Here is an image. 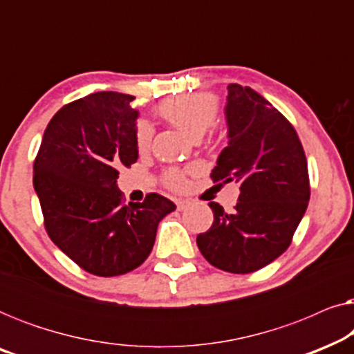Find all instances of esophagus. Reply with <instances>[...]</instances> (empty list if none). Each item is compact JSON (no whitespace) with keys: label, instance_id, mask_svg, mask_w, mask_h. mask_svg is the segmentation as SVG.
Here are the masks:
<instances>
[{"label":"esophagus","instance_id":"esophagus-1","mask_svg":"<svg viewBox=\"0 0 354 354\" xmlns=\"http://www.w3.org/2000/svg\"><path fill=\"white\" fill-rule=\"evenodd\" d=\"M188 206H190V201H187V200H178L177 201V209L178 211H185Z\"/></svg>","mask_w":354,"mask_h":354}]
</instances>
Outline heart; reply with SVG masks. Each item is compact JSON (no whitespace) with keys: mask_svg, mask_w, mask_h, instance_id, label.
Segmentation results:
<instances>
[{"mask_svg":"<svg viewBox=\"0 0 354 354\" xmlns=\"http://www.w3.org/2000/svg\"><path fill=\"white\" fill-rule=\"evenodd\" d=\"M158 114L190 138H201L217 119V103L207 95H178L162 101ZM153 138V127L147 120H138L135 125V147L140 153L148 151ZM166 185L172 190L185 188V174L178 169L166 172Z\"/></svg>","mask_w":354,"mask_h":354,"instance_id":"obj_1","label":"heart"}]
</instances>
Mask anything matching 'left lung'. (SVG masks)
<instances>
[{"mask_svg":"<svg viewBox=\"0 0 354 354\" xmlns=\"http://www.w3.org/2000/svg\"><path fill=\"white\" fill-rule=\"evenodd\" d=\"M227 90L229 143L211 177L239 183L240 196L230 214L209 203L214 222L196 245L214 268L250 274L292 243L309 201L308 162L293 125L264 96L239 84Z\"/></svg>","mask_w":354,"mask_h":354,"instance_id":"1","label":"left lung"}]
</instances>
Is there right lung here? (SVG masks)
Instances as JSON below:
<instances>
[{
	"label": "right lung",
	"instance_id": "1",
	"mask_svg": "<svg viewBox=\"0 0 354 354\" xmlns=\"http://www.w3.org/2000/svg\"><path fill=\"white\" fill-rule=\"evenodd\" d=\"M135 96L98 91L62 106L33 162L48 235L86 272L114 277L151 253L158 224L176 205L158 193L124 205L120 166L137 162Z\"/></svg>",
	"mask_w": 354,
	"mask_h": 354
}]
</instances>
